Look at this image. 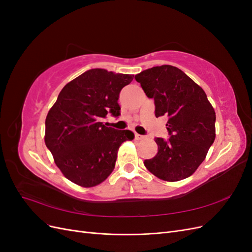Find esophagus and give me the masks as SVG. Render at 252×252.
Masks as SVG:
<instances>
[{
	"instance_id": "1",
	"label": "esophagus",
	"mask_w": 252,
	"mask_h": 252,
	"mask_svg": "<svg viewBox=\"0 0 252 252\" xmlns=\"http://www.w3.org/2000/svg\"><path fill=\"white\" fill-rule=\"evenodd\" d=\"M134 138H135V140L142 141V140L146 139V136H145V135H141V134H139V133H135V134H134Z\"/></svg>"
}]
</instances>
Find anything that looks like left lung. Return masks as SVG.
Segmentation results:
<instances>
[{
  "label": "left lung",
  "instance_id": "left-lung-1",
  "mask_svg": "<svg viewBox=\"0 0 252 252\" xmlns=\"http://www.w3.org/2000/svg\"><path fill=\"white\" fill-rule=\"evenodd\" d=\"M154 98L156 117H168L170 138H157L158 154L144 165L167 182L184 180L199 168L216 139V111L205 91L171 65L149 68L134 77Z\"/></svg>",
  "mask_w": 252,
  "mask_h": 252
}]
</instances>
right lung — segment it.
Returning a JSON list of instances; mask_svg holds the SVG:
<instances>
[{
	"instance_id": "add662e5",
	"label": "right lung",
	"mask_w": 252,
	"mask_h": 252,
	"mask_svg": "<svg viewBox=\"0 0 252 252\" xmlns=\"http://www.w3.org/2000/svg\"><path fill=\"white\" fill-rule=\"evenodd\" d=\"M133 74L90 69L61 90L45 121V144L64 177L81 187H94L116 166L122 143L134 138L130 130L105 126L108 113L120 116V91Z\"/></svg>"
}]
</instances>
